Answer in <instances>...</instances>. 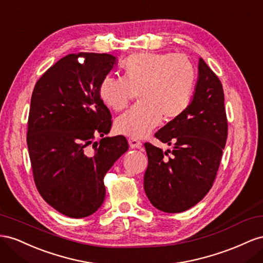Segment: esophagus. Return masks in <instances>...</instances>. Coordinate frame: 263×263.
<instances>
[{
	"mask_svg": "<svg viewBox=\"0 0 263 263\" xmlns=\"http://www.w3.org/2000/svg\"><path fill=\"white\" fill-rule=\"evenodd\" d=\"M129 145L131 148H137V147H140L142 143L137 139H129Z\"/></svg>",
	"mask_w": 263,
	"mask_h": 263,
	"instance_id": "1",
	"label": "esophagus"
}]
</instances>
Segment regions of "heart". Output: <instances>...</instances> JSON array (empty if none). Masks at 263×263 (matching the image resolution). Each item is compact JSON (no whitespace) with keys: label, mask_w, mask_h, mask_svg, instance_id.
I'll use <instances>...</instances> for the list:
<instances>
[{"label":"heart","mask_w":263,"mask_h":263,"mask_svg":"<svg viewBox=\"0 0 263 263\" xmlns=\"http://www.w3.org/2000/svg\"><path fill=\"white\" fill-rule=\"evenodd\" d=\"M124 78L106 76L100 84L102 102L115 111L127 107L134 93L141 106L116 120V130L131 139H142L159 126L182 117L193 100L196 73L185 55L139 52L123 63Z\"/></svg>","instance_id":"1"}]
</instances>
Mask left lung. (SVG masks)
Returning a JSON list of instances; mask_svg holds the SVG:
<instances>
[{
	"instance_id": "1",
	"label": "left lung",
	"mask_w": 263,
	"mask_h": 263,
	"mask_svg": "<svg viewBox=\"0 0 263 263\" xmlns=\"http://www.w3.org/2000/svg\"><path fill=\"white\" fill-rule=\"evenodd\" d=\"M223 103L220 80L199 58L197 82L189 109L155 134L163 143L174 145L172 152L144 144L148 165L143 186L155 208L165 213L185 212L212 189L227 140Z\"/></svg>"
}]
</instances>
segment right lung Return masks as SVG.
<instances>
[{"mask_svg":"<svg viewBox=\"0 0 263 263\" xmlns=\"http://www.w3.org/2000/svg\"><path fill=\"white\" fill-rule=\"evenodd\" d=\"M117 62L109 54L67 55L33 90L26 140L34 181L45 201L71 218L98 211L104 175L129 148L122 136L103 138L112 122L99 88Z\"/></svg>","mask_w":263,"mask_h":263,"instance_id":"1","label":"right lung"}]
</instances>
